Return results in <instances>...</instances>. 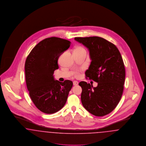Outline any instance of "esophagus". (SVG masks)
<instances>
[{
    "label": "esophagus",
    "instance_id": "1",
    "mask_svg": "<svg viewBox=\"0 0 146 146\" xmlns=\"http://www.w3.org/2000/svg\"><path fill=\"white\" fill-rule=\"evenodd\" d=\"M78 84V82L77 81H74V82H73V85H74L76 86V85H77Z\"/></svg>",
    "mask_w": 146,
    "mask_h": 146
}]
</instances>
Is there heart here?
<instances>
[{"label":"heart","instance_id":"1","mask_svg":"<svg viewBox=\"0 0 146 146\" xmlns=\"http://www.w3.org/2000/svg\"><path fill=\"white\" fill-rule=\"evenodd\" d=\"M85 51V49H84V48L82 46H78L74 49L73 52H79V51ZM75 74H76V76H78V74H79V73L76 72Z\"/></svg>","mask_w":146,"mask_h":146}]
</instances>
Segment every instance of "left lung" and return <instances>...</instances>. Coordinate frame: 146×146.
I'll use <instances>...</instances> for the list:
<instances>
[{
	"instance_id": "obj_1",
	"label": "left lung",
	"mask_w": 146,
	"mask_h": 146,
	"mask_svg": "<svg viewBox=\"0 0 146 146\" xmlns=\"http://www.w3.org/2000/svg\"><path fill=\"white\" fill-rule=\"evenodd\" d=\"M89 51L91 62L85 76L98 83L97 87L85 82L79 85L82 88L81 101L91 114L102 117L113 111L123 94L125 82V66L117 46L98 36L76 37Z\"/></svg>"
}]
</instances>
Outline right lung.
Masks as SVG:
<instances>
[{
  "label": "right lung",
  "mask_w": 146,
  "mask_h": 146,
  "mask_svg": "<svg viewBox=\"0 0 146 146\" xmlns=\"http://www.w3.org/2000/svg\"><path fill=\"white\" fill-rule=\"evenodd\" d=\"M70 42L50 37L39 42L28 55L25 65L29 94L36 107L46 114L60 111L66 103L73 82L55 80L54 72L58 68V59L70 48Z\"/></svg>",
  "instance_id": "obj_1"
}]
</instances>
